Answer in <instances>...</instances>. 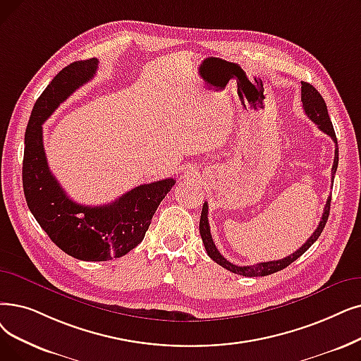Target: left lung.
Masks as SVG:
<instances>
[{"label":"left lung","mask_w":361,"mask_h":361,"mask_svg":"<svg viewBox=\"0 0 361 361\" xmlns=\"http://www.w3.org/2000/svg\"><path fill=\"white\" fill-rule=\"evenodd\" d=\"M301 85H302L301 87V102H302V107L305 111V115L316 125H319V128L323 133H326L329 137H331L334 140V143H335V159H334V166H332V181H334L335 172H336V168H338L339 154H338V140H336V134H335V130H334L332 121H331V118H329L327 107H326V103L322 97V94L308 82H301ZM331 200H332V197L329 196L327 200H326V207H324L322 219H320V223H319L316 231L311 234L308 240L300 249L295 250L293 254H290L286 258H281V259H277V261L258 262V264H254V265H243V267L227 261L221 254H219V250L216 249V246L212 240V234H211V228H209V223H208V203L207 202L203 203L202 214H200V223H199V231H200V236H202V242H203V245H205L207 254L216 264H219L221 267H224L226 270H228L234 274L245 276V277L269 276V274H273V273H277L280 270L286 269L289 264H292L293 261L300 258L305 252V250L319 239V236H320L324 226H326V221L329 218V212H331Z\"/></svg>","instance_id":"1"}]
</instances>
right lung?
Masks as SVG:
<instances>
[{
    "instance_id": "obj_1",
    "label": "right lung",
    "mask_w": 361,
    "mask_h": 361,
    "mask_svg": "<svg viewBox=\"0 0 361 361\" xmlns=\"http://www.w3.org/2000/svg\"><path fill=\"white\" fill-rule=\"evenodd\" d=\"M97 65V59L73 61L42 91L25 133L22 169L29 211L63 252L82 261L119 258L142 243L152 216L176 184L174 178L142 184L107 205L85 207L73 202L51 174L42 145V123L96 75Z\"/></svg>"
}]
</instances>
